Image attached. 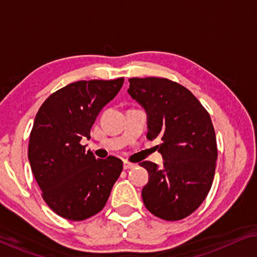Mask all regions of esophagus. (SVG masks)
Instances as JSON below:
<instances>
[{"instance_id": "34e87169", "label": "esophagus", "mask_w": 257, "mask_h": 257, "mask_svg": "<svg viewBox=\"0 0 257 257\" xmlns=\"http://www.w3.org/2000/svg\"><path fill=\"white\" fill-rule=\"evenodd\" d=\"M135 166H136L135 164L128 163V161H124V170H131V168H133Z\"/></svg>"}]
</instances>
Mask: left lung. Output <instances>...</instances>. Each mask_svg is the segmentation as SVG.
Returning a JSON list of instances; mask_svg holds the SVG:
<instances>
[{
  "instance_id": "8db88e82",
  "label": "left lung",
  "mask_w": 257,
  "mask_h": 257,
  "mask_svg": "<svg viewBox=\"0 0 257 257\" xmlns=\"http://www.w3.org/2000/svg\"><path fill=\"white\" fill-rule=\"evenodd\" d=\"M127 92L147 114V138H159L163 166L143 161L149 182L142 191L153 215L177 221L191 215L213 184L216 138L208 112L191 91L166 78H130Z\"/></svg>"
}]
</instances>
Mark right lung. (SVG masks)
<instances>
[{
    "mask_svg": "<svg viewBox=\"0 0 257 257\" xmlns=\"http://www.w3.org/2000/svg\"><path fill=\"white\" fill-rule=\"evenodd\" d=\"M124 78L79 80L42 104L30 133L28 158L44 201L59 216L82 221L104 208L122 161L97 159L80 145L97 115L117 96Z\"/></svg>",
    "mask_w": 257,
    "mask_h": 257,
    "instance_id": "1",
    "label": "right lung"
}]
</instances>
